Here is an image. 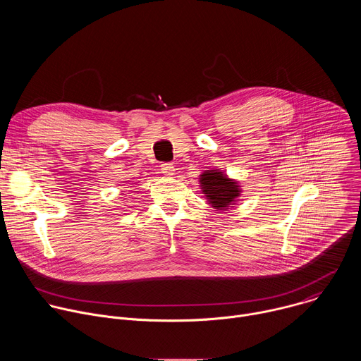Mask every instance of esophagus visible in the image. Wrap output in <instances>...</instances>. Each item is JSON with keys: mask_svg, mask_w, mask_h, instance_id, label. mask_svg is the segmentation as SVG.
Returning <instances> with one entry per match:
<instances>
[{"mask_svg": "<svg viewBox=\"0 0 361 361\" xmlns=\"http://www.w3.org/2000/svg\"><path fill=\"white\" fill-rule=\"evenodd\" d=\"M161 174L166 177H173L176 174V169L173 164H163L161 166Z\"/></svg>", "mask_w": 361, "mask_h": 361, "instance_id": "34e87169", "label": "esophagus"}]
</instances>
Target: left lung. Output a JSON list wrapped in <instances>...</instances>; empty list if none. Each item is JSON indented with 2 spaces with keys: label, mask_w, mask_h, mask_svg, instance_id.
<instances>
[{
  "label": "left lung",
  "mask_w": 361,
  "mask_h": 361,
  "mask_svg": "<svg viewBox=\"0 0 361 361\" xmlns=\"http://www.w3.org/2000/svg\"><path fill=\"white\" fill-rule=\"evenodd\" d=\"M198 181L201 192L216 212H226L234 207L243 192L240 183L230 178L221 169L202 171Z\"/></svg>",
  "instance_id": "1"
}]
</instances>
